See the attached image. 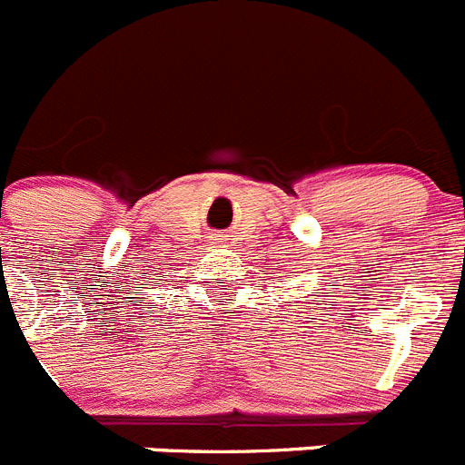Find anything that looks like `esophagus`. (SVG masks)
<instances>
[{
	"mask_svg": "<svg viewBox=\"0 0 465 465\" xmlns=\"http://www.w3.org/2000/svg\"><path fill=\"white\" fill-rule=\"evenodd\" d=\"M219 240H225V237H221V235H219Z\"/></svg>",
	"mask_w": 465,
	"mask_h": 465,
	"instance_id": "esophagus-1",
	"label": "esophagus"
}]
</instances>
